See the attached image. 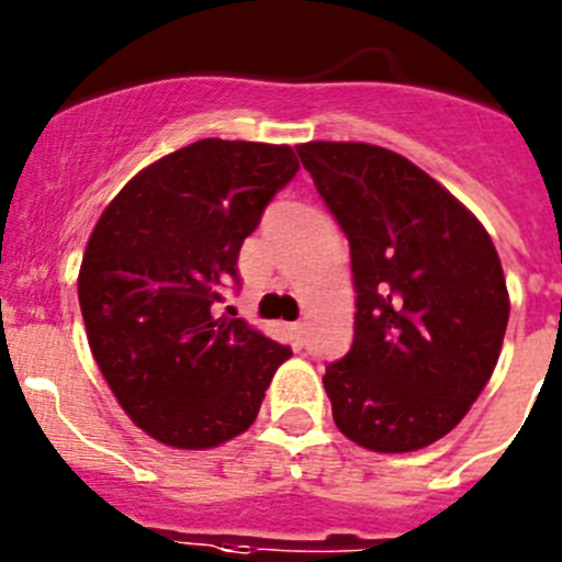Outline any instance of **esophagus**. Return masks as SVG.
<instances>
[{"label":"esophagus","instance_id":"obj_1","mask_svg":"<svg viewBox=\"0 0 562 562\" xmlns=\"http://www.w3.org/2000/svg\"><path fill=\"white\" fill-rule=\"evenodd\" d=\"M290 331H292V337H295V342H303V334H306V323H292Z\"/></svg>","mask_w":562,"mask_h":562}]
</instances>
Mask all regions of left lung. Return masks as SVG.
I'll use <instances>...</instances> for the list:
<instances>
[{
  "instance_id": "1",
  "label": "left lung",
  "mask_w": 562,
  "mask_h": 562,
  "mask_svg": "<svg viewBox=\"0 0 562 562\" xmlns=\"http://www.w3.org/2000/svg\"><path fill=\"white\" fill-rule=\"evenodd\" d=\"M351 245L353 345L323 375L334 424L382 454L449 435L498 362L509 297L491 236L404 156L362 142L297 147Z\"/></svg>"
}]
</instances>
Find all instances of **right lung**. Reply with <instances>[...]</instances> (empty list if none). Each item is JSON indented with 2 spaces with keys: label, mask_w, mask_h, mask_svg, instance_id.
I'll use <instances>...</instances> for the list:
<instances>
[{
  "label": "right lung",
  "mask_w": 562,
  "mask_h": 562,
  "mask_svg": "<svg viewBox=\"0 0 562 562\" xmlns=\"http://www.w3.org/2000/svg\"><path fill=\"white\" fill-rule=\"evenodd\" d=\"M301 169L286 144L203 138L122 189L77 278L91 353L133 424L175 449H214L259 415L290 345L220 315L239 247Z\"/></svg>",
  "instance_id": "obj_1"
}]
</instances>
